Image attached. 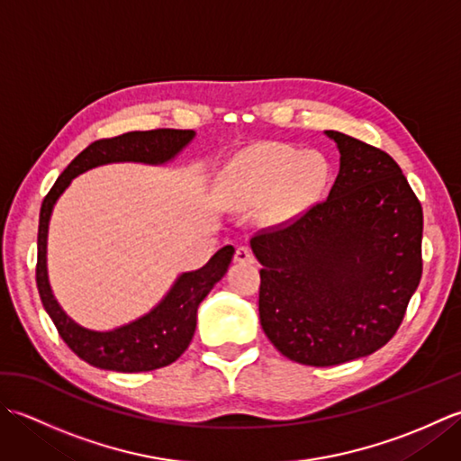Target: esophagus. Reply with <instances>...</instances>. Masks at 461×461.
I'll return each mask as SVG.
<instances>
[{
    "mask_svg": "<svg viewBox=\"0 0 461 461\" xmlns=\"http://www.w3.org/2000/svg\"><path fill=\"white\" fill-rule=\"evenodd\" d=\"M236 261L238 263H253V261H256V258H253V253H251L249 248L241 246V248L236 249Z\"/></svg>",
    "mask_w": 461,
    "mask_h": 461,
    "instance_id": "34e87169",
    "label": "esophagus"
}]
</instances>
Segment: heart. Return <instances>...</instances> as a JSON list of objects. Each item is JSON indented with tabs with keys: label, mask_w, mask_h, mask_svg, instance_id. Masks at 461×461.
Wrapping results in <instances>:
<instances>
[{
	"label": "heart",
	"mask_w": 461,
	"mask_h": 461,
	"mask_svg": "<svg viewBox=\"0 0 461 461\" xmlns=\"http://www.w3.org/2000/svg\"><path fill=\"white\" fill-rule=\"evenodd\" d=\"M327 182V162L317 152H299L287 144L259 142L225 166L221 184L238 205L267 200L273 221L289 220L317 198Z\"/></svg>",
	"instance_id": "heart-1"
}]
</instances>
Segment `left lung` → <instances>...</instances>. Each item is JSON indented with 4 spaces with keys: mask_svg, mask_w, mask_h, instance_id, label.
I'll return each mask as SVG.
<instances>
[{
    "mask_svg": "<svg viewBox=\"0 0 461 461\" xmlns=\"http://www.w3.org/2000/svg\"><path fill=\"white\" fill-rule=\"evenodd\" d=\"M329 198L285 228L251 238L261 329L283 357L335 366L394 337L422 277L424 215L400 166L337 131Z\"/></svg>",
    "mask_w": 461,
    "mask_h": 461,
    "instance_id": "obj_1",
    "label": "left lung"
}]
</instances>
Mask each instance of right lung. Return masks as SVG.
<instances>
[{
    "mask_svg": "<svg viewBox=\"0 0 461 461\" xmlns=\"http://www.w3.org/2000/svg\"><path fill=\"white\" fill-rule=\"evenodd\" d=\"M194 139V131L158 129L144 132L134 131L114 136V139L96 140L67 166L51 192L45 195L37 233L39 297L67 347L91 366L114 372H149L168 366L188 348L195 321H198L200 303L225 276L236 249L233 246H225L213 253L203 267L180 273L168 293L142 317L111 330L86 329L67 315L49 283L47 233L55 203L77 176L99 166L121 162L164 166L172 162Z\"/></svg>",
    "mask_w": 461,
    "mask_h": 461,
    "instance_id": "obj_1",
    "label": "right lung"
}]
</instances>
